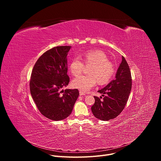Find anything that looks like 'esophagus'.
Instances as JSON below:
<instances>
[{
    "instance_id": "obj_1",
    "label": "esophagus",
    "mask_w": 161,
    "mask_h": 161,
    "mask_svg": "<svg viewBox=\"0 0 161 161\" xmlns=\"http://www.w3.org/2000/svg\"><path fill=\"white\" fill-rule=\"evenodd\" d=\"M80 96H85L86 94H85V92H83L80 91Z\"/></svg>"
}]
</instances>
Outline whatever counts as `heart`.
<instances>
[{
  "mask_svg": "<svg viewBox=\"0 0 161 161\" xmlns=\"http://www.w3.org/2000/svg\"><path fill=\"white\" fill-rule=\"evenodd\" d=\"M74 58L69 64V71L73 76L80 75L84 69V65L89 66V74L81 75L72 81L74 88L86 92L95 86L98 81L100 85L107 83L115 73L114 64L109 60L107 55L101 50H89L81 56Z\"/></svg>",
  "mask_w": 161,
  "mask_h": 161,
  "instance_id": "heart-1",
  "label": "heart"
}]
</instances>
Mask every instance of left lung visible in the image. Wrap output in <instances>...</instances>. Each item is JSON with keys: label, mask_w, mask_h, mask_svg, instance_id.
<instances>
[{"label": "left lung", "mask_w": 161, "mask_h": 161, "mask_svg": "<svg viewBox=\"0 0 161 161\" xmlns=\"http://www.w3.org/2000/svg\"><path fill=\"white\" fill-rule=\"evenodd\" d=\"M116 78L98 92L102 97L94 96L95 103L91 109L94 115L101 120H109L118 117L124 109L132 88L129 66L124 57L118 69Z\"/></svg>", "instance_id": "8db88e82"}]
</instances>
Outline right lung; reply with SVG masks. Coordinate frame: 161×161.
Wrapping results in <instances>:
<instances>
[{"label":"right lung","mask_w":161,"mask_h":161,"mask_svg":"<svg viewBox=\"0 0 161 161\" xmlns=\"http://www.w3.org/2000/svg\"><path fill=\"white\" fill-rule=\"evenodd\" d=\"M70 46H60L44 52L32 71L30 90L40 113L58 121L70 115L79 96L78 89H65L70 81L67 75V55Z\"/></svg>","instance_id":"right-lung-1"}]
</instances>
